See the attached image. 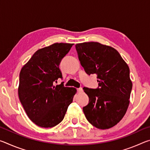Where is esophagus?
<instances>
[{
  "label": "esophagus",
  "mask_w": 150,
  "mask_h": 150,
  "mask_svg": "<svg viewBox=\"0 0 150 150\" xmlns=\"http://www.w3.org/2000/svg\"><path fill=\"white\" fill-rule=\"evenodd\" d=\"M77 91L79 93H82L83 92V88H77Z\"/></svg>",
  "instance_id": "obj_1"
}]
</instances>
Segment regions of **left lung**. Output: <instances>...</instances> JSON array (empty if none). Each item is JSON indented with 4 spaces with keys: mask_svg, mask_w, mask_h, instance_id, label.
I'll list each match as a JSON object with an SVG mask.
<instances>
[{
    "mask_svg": "<svg viewBox=\"0 0 150 150\" xmlns=\"http://www.w3.org/2000/svg\"><path fill=\"white\" fill-rule=\"evenodd\" d=\"M81 65L88 75L96 74L98 87H84L89 98L83 108L86 118L96 128H112L124 117L130 103L132 83L130 69L115 48L98 42L75 45Z\"/></svg>",
    "mask_w": 150,
    "mask_h": 150,
    "instance_id": "1",
    "label": "left lung"
}]
</instances>
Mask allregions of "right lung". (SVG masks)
<instances>
[{
	"label": "right lung",
	"mask_w": 150,
	"mask_h": 150,
	"mask_svg": "<svg viewBox=\"0 0 150 150\" xmlns=\"http://www.w3.org/2000/svg\"><path fill=\"white\" fill-rule=\"evenodd\" d=\"M73 44L55 43L40 49L22 68L18 96L28 116L42 128H52L64 118L77 90L63 83L54 85L62 73L61 61Z\"/></svg>",
	"instance_id": "right-lung-1"
}]
</instances>
